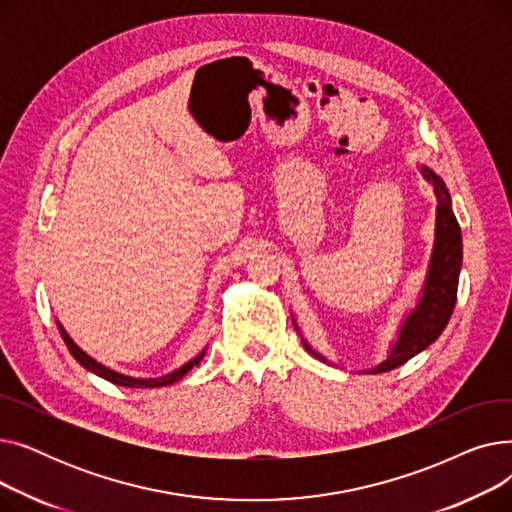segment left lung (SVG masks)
Here are the masks:
<instances>
[{
	"label": "left lung",
	"mask_w": 512,
	"mask_h": 512,
	"mask_svg": "<svg viewBox=\"0 0 512 512\" xmlns=\"http://www.w3.org/2000/svg\"><path fill=\"white\" fill-rule=\"evenodd\" d=\"M427 182H432L436 195V232H434V249L427 263L425 282L417 297V303L402 317L396 330V338L390 342L386 357L369 369L359 373H384L405 365L409 359L423 353L427 346H432L448 326V319L454 311L456 288H459V274L463 265V236L459 222L454 218L452 199L444 180L427 166H417ZM292 326L299 332L305 351L326 365L336 363L328 361L324 355L303 338L297 319L292 317ZM342 369V367H340Z\"/></svg>",
	"instance_id": "obj_1"
}]
</instances>
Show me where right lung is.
<instances>
[{
	"label": "right lung",
	"mask_w": 512,
	"mask_h": 512,
	"mask_svg": "<svg viewBox=\"0 0 512 512\" xmlns=\"http://www.w3.org/2000/svg\"><path fill=\"white\" fill-rule=\"evenodd\" d=\"M56 324H58V330H60L62 340H64L66 346H68L70 355H72L80 365H83L87 371L99 375V378H103V380H107V382H112V384H116V386H124V388H161V386H172V384H176L178 380H182L184 375H186L188 371H191L193 367H197V365L203 361L205 353H207V346H205L199 355H195L193 359H188L184 365H180V367H176V369H172V371H168V373H164V375H159V378H132V375L120 373V371H116V369H112V367H107V365L95 361L91 355H87V353L83 351V348H80V346L70 338V334L64 330V326L60 324L58 319H56Z\"/></svg>",
	"instance_id": "1"
}]
</instances>
